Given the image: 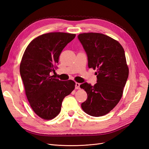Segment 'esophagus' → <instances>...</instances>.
<instances>
[{
  "mask_svg": "<svg viewBox=\"0 0 149 149\" xmlns=\"http://www.w3.org/2000/svg\"><path fill=\"white\" fill-rule=\"evenodd\" d=\"M75 89H80V84L78 83H76L75 84Z\"/></svg>",
  "mask_w": 149,
  "mask_h": 149,
  "instance_id": "34e87169",
  "label": "esophagus"
}]
</instances>
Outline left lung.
<instances>
[{
  "mask_svg": "<svg viewBox=\"0 0 149 149\" xmlns=\"http://www.w3.org/2000/svg\"><path fill=\"white\" fill-rule=\"evenodd\" d=\"M78 37L87 53L88 67L97 70V79L94 86L80 85L88 95L81 107L89 116H104L120 101L128 78L124 49L119 42L102 33H83Z\"/></svg>",
  "mask_w": 149,
  "mask_h": 149,
  "instance_id": "left-lung-1",
  "label": "left lung"
}]
</instances>
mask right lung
I'll return each instance as SVG.
<instances>
[{
  "label": "right lung",
  "mask_w": 149,
  "mask_h": 149,
  "mask_svg": "<svg viewBox=\"0 0 149 149\" xmlns=\"http://www.w3.org/2000/svg\"><path fill=\"white\" fill-rule=\"evenodd\" d=\"M76 34L51 32L38 36L26 48L20 73L26 96L35 113L44 120L55 118L63 99L73 91V80L60 81L54 75L59 56Z\"/></svg>",
  "instance_id": "right-lung-1"
}]
</instances>
